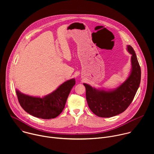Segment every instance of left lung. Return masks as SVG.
<instances>
[{"instance_id": "obj_1", "label": "left lung", "mask_w": 154, "mask_h": 154, "mask_svg": "<svg viewBox=\"0 0 154 154\" xmlns=\"http://www.w3.org/2000/svg\"><path fill=\"white\" fill-rule=\"evenodd\" d=\"M127 51L131 55V70L127 79L113 90L96 88L83 83L86 88V98L91 110L102 118H110L124 112L132 102L141 81V69L137 55L130 45Z\"/></svg>"}]
</instances>
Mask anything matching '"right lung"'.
Listing matches in <instances>:
<instances>
[{
    "label": "right lung",
    "instance_id": "right-lung-1",
    "mask_svg": "<svg viewBox=\"0 0 154 154\" xmlns=\"http://www.w3.org/2000/svg\"><path fill=\"white\" fill-rule=\"evenodd\" d=\"M75 83V79L66 81L52 93L42 97L25 94L17 89L16 92L20 106L27 113L38 118L49 119L62 112Z\"/></svg>",
    "mask_w": 154,
    "mask_h": 154
}]
</instances>
